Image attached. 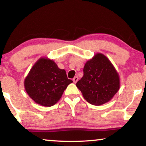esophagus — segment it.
<instances>
[{"mask_svg": "<svg viewBox=\"0 0 146 146\" xmlns=\"http://www.w3.org/2000/svg\"><path fill=\"white\" fill-rule=\"evenodd\" d=\"M78 79H79V77H77V76H76V77H75L73 79V83H76L77 82V81H78Z\"/></svg>", "mask_w": 146, "mask_h": 146, "instance_id": "esophagus-1", "label": "esophagus"}]
</instances>
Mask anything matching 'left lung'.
<instances>
[{
	"label": "left lung",
	"mask_w": 146,
	"mask_h": 146,
	"mask_svg": "<svg viewBox=\"0 0 146 146\" xmlns=\"http://www.w3.org/2000/svg\"><path fill=\"white\" fill-rule=\"evenodd\" d=\"M76 86L87 102L101 106L110 102L119 89V76L108 58L98 53L85 64L83 76Z\"/></svg>",
	"instance_id": "left-lung-1"
}]
</instances>
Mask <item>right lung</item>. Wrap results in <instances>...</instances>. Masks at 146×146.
I'll list each match as a JSON object with an SVG mask.
<instances>
[{
    "label": "right lung",
    "instance_id": "obj_1",
    "mask_svg": "<svg viewBox=\"0 0 146 146\" xmlns=\"http://www.w3.org/2000/svg\"><path fill=\"white\" fill-rule=\"evenodd\" d=\"M72 82L67 78L65 69H59L53 60L41 57L31 69L24 86L27 94L36 104L50 107L59 102Z\"/></svg>",
    "mask_w": 146,
    "mask_h": 146
}]
</instances>
